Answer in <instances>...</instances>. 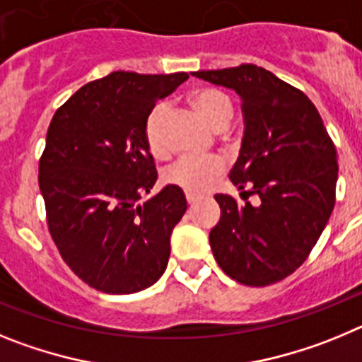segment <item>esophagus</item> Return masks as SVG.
I'll list each match as a JSON object with an SVG mask.
<instances>
[{"mask_svg": "<svg viewBox=\"0 0 362 362\" xmlns=\"http://www.w3.org/2000/svg\"><path fill=\"white\" fill-rule=\"evenodd\" d=\"M197 201H199V197L194 196V194H190V192H187V203L190 204V206H192V204H196Z\"/></svg>", "mask_w": 362, "mask_h": 362, "instance_id": "esophagus-1", "label": "esophagus"}]
</instances>
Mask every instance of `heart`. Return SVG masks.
I'll return each instance as SVG.
<instances>
[{"mask_svg": "<svg viewBox=\"0 0 362 362\" xmlns=\"http://www.w3.org/2000/svg\"><path fill=\"white\" fill-rule=\"evenodd\" d=\"M192 107L203 117L210 129H226L233 116V107L228 95L217 88H199L190 95ZM168 107L159 103L152 108L145 123V141L152 156H163L166 150L165 137H163V119H165ZM225 170V163L217 158L196 159L181 158L166 170V181L192 194H201L209 190L217 175Z\"/></svg>", "mask_w": 362, "mask_h": 362, "instance_id": "b5f03b06", "label": "heart"}]
</instances>
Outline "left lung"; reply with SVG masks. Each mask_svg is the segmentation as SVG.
Wrapping results in <instances>:
<instances>
[{
	"label": "left lung",
	"instance_id": "left-lung-1",
	"mask_svg": "<svg viewBox=\"0 0 362 362\" xmlns=\"http://www.w3.org/2000/svg\"><path fill=\"white\" fill-rule=\"evenodd\" d=\"M196 78L241 98L245 121L230 181L245 203L217 194L221 219L210 248L226 276L267 286L303 264L335 204L337 152L317 108L297 88L257 65L199 70ZM258 196V204L245 201Z\"/></svg>",
	"mask_w": 362,
	"mask_h": 362
}]
</instances>
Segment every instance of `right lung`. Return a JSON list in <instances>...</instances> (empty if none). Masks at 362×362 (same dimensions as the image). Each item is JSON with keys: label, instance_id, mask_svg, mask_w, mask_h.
I'll use <instances>...</instances> for the list:
<instances>
[{"label": "right lung", "instance_id": "add662e5", "mask_svg": "<svg viewBox=\"0 0 362 362\" xmlns=\"http://www.w3.org/2000/svg\"><path fill=\"white\" fill-rule=\"evenodd\" d=\"M187 79L117 70L81 86L50 121L40 161L50 235L70 270L99 292H141L165 274L187 199L166 185L139 203L158 181L145 123Z\"/></svg>", "mask_w": 362, "mask_h": 362}]
</instances>
